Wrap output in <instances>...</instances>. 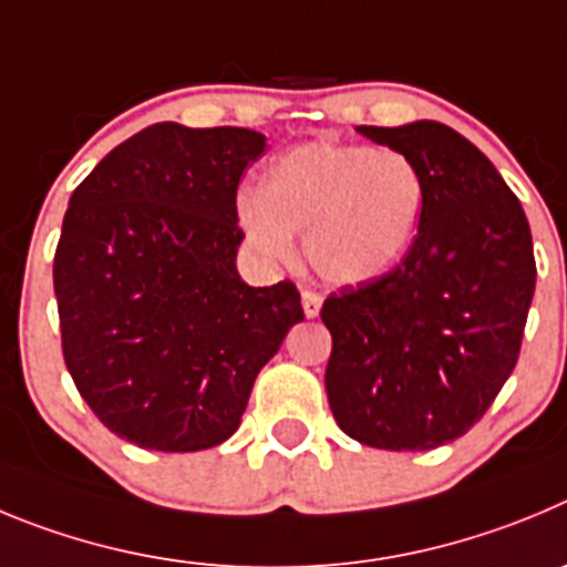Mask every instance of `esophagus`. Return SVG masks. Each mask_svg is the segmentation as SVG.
Wrapping results in <instances>:
<instances>
[{"instance_id":"esophagus-1","label":"esophagus","mask_w":567,"mask_h":567,"mask_svg":"<svg viewBox=\"0 0 567 567\" xmlns=\"http://www.w3.org/2000/svg\"><path fill=\"white\" fill-rule=\"evenodd\" d=\"M302 308L308 319H316L321 310V293H316V290H302Z\"/></svg>"}]
</instances>
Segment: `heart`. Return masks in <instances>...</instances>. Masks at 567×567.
Segmentation results:
<instances>
[{
	"mask_svg": "<svg viewBox=\"0 0 567 567\" xmlns=\"http://www.w3.org/2000/svg\"><path fill=\"white\" fill-rule=\"evenodd\" d=\"M423 206L426 183L401 152L305 144L268 166L262 192L237 197V223L262 257L288 259L290 234H305L319 277L364 285L406 257Z\"/></svg>",
	"mask_w": 567,
	"mask_h": 567,
	"instance_id": "obj_1",
	"label": "heart"
}]
</instances>
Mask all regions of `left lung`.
Instances as JSON below:
<instances>
[{
  "label": "left lung",
  "mask_w": 567,
  "mask_h": 567,
  "mask_svg": "<svg viewBox=\"0 0 567 567\" xmlns=\"http://www.w3.org/2000/svg\"><path fill=\"white\" fill-rule=\"evenodd\" d=\"M359 132L415 163L426 206L401 265L321 305L333 336L324 386L344 435L426 452L466 435L517 364L537 285L532 228L492 161L455 130Z\"/></svg>",
  "instance_id": "1"
}]
</instances>
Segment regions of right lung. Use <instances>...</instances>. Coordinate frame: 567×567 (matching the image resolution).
Segmentation results:
<instances>
[{
    "mask_svg": "<svg viewBox=\"0 0 567 567\" xmlns=\"http://www.w3.org/2000/svg\"><path fill=\"white\" fill-rule=\"evenodd\" d=\"M265 152L239 126H146L70 197L53 257L61 353L112 435L200 452L237 432L259 370L305 319L290 279L237 274V188Z\"/></svg>",
    "mask_w": 567,
    "mask_h": 567,
    "instance_id": "obj_1",
    "label": "right lung"
}]
</instances>
